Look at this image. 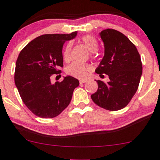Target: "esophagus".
Segmentation results:
<instances>
[{"mask_svg":"<svg viewBox=\"0 0 160 160\" xmlns=\"http://www.w3.org/2000/svg\"><path fill=\"white\" fill-rule=\"evenodd\" d=\"M86 82H87V80H80V84L86 83Z\"/></svg>","mask_w":160,"mask_h":160,"instance_id":"esophagus-1","label":"esophagus"}]
</instances>
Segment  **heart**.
<instances>
[{
    "instance_id": "obj_1",
    "label": "heart",
    "mask_w": 160,
    "mask_h": 160,
    "mask_svg": "<svg viewBox=\"0 0 160 160\" xmlns=\"http://www.w3.org/2000/svg\"><path fill=\"white\" fill-rule=\"evenodd\" d=\"M80 41L83 42L88 49L92 52L91 55L93 56L94 52L98 48V42L93 36L86 35L80 38ZM72 48V43L68 42L67 44L64 52H63V58L64 61H68L71 59V52ZM91 66L87 63L73 62L68 66L66 71L68 75L77 78L83 79L87 76L88 73L90 71Z\"/></svg>"
}]
</instances>
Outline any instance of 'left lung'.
Instances as JSON below:
<instances>
[{
    "instance_id": "left-lung-1",
    "label": "left lung",
    "mask_w": 160,
    "mask_h": 160,
    "mask_svg": "<svg viewBox=\"0 0 160 160\" xmlns=\"http://www.w3.org/2000/svg\"><path fill=\"white\" fill-rule=\"evenodd\" d=\"M104 43L105 54L96 73L107 74L109 82L97 80L98 89L91 95L97 106L109 111L127 106L139 86L142 62L136 46L127 36L112 29L99 33Z\"/></svg>"
}]
</instances>
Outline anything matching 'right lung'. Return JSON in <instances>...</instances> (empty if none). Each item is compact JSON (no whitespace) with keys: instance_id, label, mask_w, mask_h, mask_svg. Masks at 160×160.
Wrapping results in <instances>:
<instances>
[{"instance_id":"right-lung-1","label":"right lung","mask_w":160,"mask_h":160,"mask_svg":"<svg viewBox=\"0 0 160 160\" xmlns=\"http://www.w3.org/2000/svg\"><path fill=\"white\" fill-rule=\"evenodd\" d=\"M71 34H45L28 43L16 62V87L24 104L36 116H58L71 102L79 80L67 76L61 82L52 83L51 77L61 73L64 42L76 37Z\"/></svg>"}]
</instances>
